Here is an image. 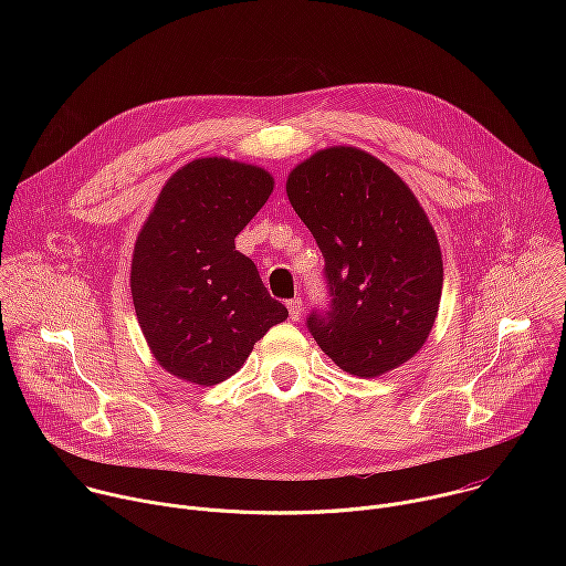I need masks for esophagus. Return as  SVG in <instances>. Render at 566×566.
<instances>
[{
    "label": "esophagus",
    "mask_w": 566,
    "mask_h": 566,
    "mask_svg": "<svg viewBox=\"0 0 566 566\" xmlns=\"http://www.w3.org/2000/svg\"><path fill=\"white\" fill-rule=\"evenodd\" d=\"M286 306H289V317H291L293 322H297V319L302 317V311H304L302 300H300V297H293V300L286 302Z\"/></svg>",
    "instance_id": "1"
}]
</instances>
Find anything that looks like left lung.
Returning a JSON list of instances; mask_svg holds the SVG:
<instances>
[{
  "label": "left lung",
  "mask_w": 566,
  "mask_h": 566,
  "mask_svg": "<svg viewBox=\"0 0 566 566\" xmlns=\"http://www.w3.org/2000/svg\"><path fill=\"white\" fill-rule=\"evenodd\" d=\"M286 195L325 258L329 302L306 315L319 349L360 378L410 360L443 284L439 241L412 190L371 154L332 147L291 172Z\"/></svg>",
  "instance_id": "1"
}]
</instances>
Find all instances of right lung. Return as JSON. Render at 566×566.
<instances>
[{
  "label": "right lung",
  "mask_w": 566,
  "mask_h": 566,
  "mask_svg": "<svg viewBox=\"0 0 566 566\" xmlns=\"http://www.w3.org/2000/svg\"><path fill=\"white\" fill-rule=\"evenodd\" d=\"M273 192V177L199 158L160 190L134 247L132 297L145 340L170 374L217 385L289 317L234 237Z\"/></svg>",
  "instance_id": "1"
}]
</instances>
